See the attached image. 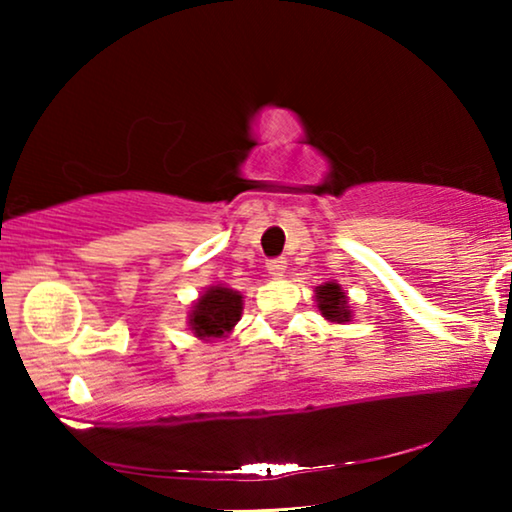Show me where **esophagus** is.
Here are the masks:
<instances>
[{"mask_svg":"<svg viewBox=\"0 0 512 512\" xmlns=\"http://www.w3.org/2000/svg\"><path fill=\"white\" fill-rule=\"evenodd\" d=\"M265 268H268V272L272 277H282L284 275V270H286V261L282 256H277V258H270L268 263H265Z\"/></svg>","mask_w":512,"mask_h":512,"instance_id":"obj_1","label":"esophagus"}]
</instances>
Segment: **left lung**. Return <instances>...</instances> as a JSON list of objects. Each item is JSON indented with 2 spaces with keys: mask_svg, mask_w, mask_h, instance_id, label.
Returning <instances> with one entry per match:
<instances>
[{
  "mask_svg": "<svg viewBox=\"0 0 512 512\" xmlns=\"http://www.w3.org/2000/svg\"><path fill=\"white\" fill-rule=\"evenodd\" d=\"M317 303H319L321 314H324L326 319L338 321V324H342V321H349L347 296L335 282L317 286Z\"/></svg>",
  "mask_w": 512,
  "mask_h": 512,
  "instance_id": "1",
  "label": "left lung"
}]
</instances>
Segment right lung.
<instances>
[{"label":"right lung","mask_w":512,"mask_h":512,"mask_svg":"<svg viewBox=\"0 0 512 512\" xmlns=\"http://www.w3.org/2000/svg\"><path fill=\"white\" fill-rule=\"evenodd\" d=\"M242 296L233 289L212 286L191 312V328L198 338H221L240 321Z\"/></svg>","instance_id":"right-lung-1"}]
</instances>
